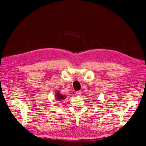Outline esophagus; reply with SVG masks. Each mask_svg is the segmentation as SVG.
<instances>
[{
  "label": "esophagus",
  "mask_w": 146,
  "mask_h": 146,
  "mask_svg": "<svg viewBox=\"0 0 146 146\" xmlns=\"http://www.w3.org/2000/svg\"><path fill=\"white\" fill-rule=\"evenodd\" d=\"M76 94L77 96H80V95H81V94H82V92L80 91H76Z\"/></svg>",
  "instance_id": "1"
}]
</instances>
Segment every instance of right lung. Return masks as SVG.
Instances as JSON below:
<instances>
[{
  "mask_svg": "<svg viewBox=\"0 0 146 146\" xmlns=\"http://www.w3.org/2000/svg\"><path fill=\"white\" fill-rule=\"evenodd\" d=\"M55 97L56 100H58V101H60L62 100H64L66 98V96H62V95H61L59 92H57L55 94Z\"/></svg>",
  "mask_w": 146,
  "mask_h": 146,
  "instance_id": "obj_1",
  "label": "right lung"
}]
</instances>
